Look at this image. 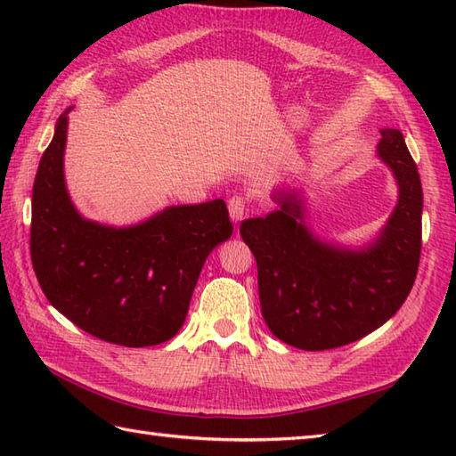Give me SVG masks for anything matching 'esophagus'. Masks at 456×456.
Segmentation results:
<instances>
[{
	"mask_svg": "<svg viewBox=\"0 0 456 456\" xmlns=\"http://www.w3.org/2000/svg\"><path fill=\"white\" fill-rule=\"evenodd\" d=\"M227 208H229V217L233 219V223H239L240 219L245 217L247 203H245V200L240 198V196H233V198H231L229 203H227Z\"/></svg>",
	"mask_w": 456,
	"mask_h": 456,
	"instance_id": "34e87169",
	"label": "esophagus"
}]
</instances>
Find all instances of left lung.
<instances>
[{"label": "left lung", "instance_id": "1", "mask_svg": "<svg viewBox=\"0 0 456 456\" xmlns=\"http://www.w3.org/2000/svg\"><path fill=\"white\" fill-rule=\"evenodd\" d=\"M376 157L390 168L398 201L364 245L325 239L309 225L302 190L273 191L278 209L240 223L258 266L263 317L280 341L327 351L376 331L411 292L421 253L423 191L398 129H380Z\"/></svg>", "mask_w": 456, "mask_h": 456}]
</instances>
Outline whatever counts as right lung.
Returning <instances> with one entry per match:
<instances>
[{
	"label": "right lung",
	"instance_id": "right-lung-1",
	"mask_svg": "<svg viewBox=\"0 0 456 456\" xmlns=\"http://www.w3.org/2000/svg\"><path fill=\"white\" fill-rule=\"evenodd\" d=\"M68 108L33 183L31 260L48 302L102 341L151 346L186 322L209 253L233 233L223 200L168 206L134 225L84 217L68 193Z\"/></svg>",
	"mask_w": 456,
	"mask_h": 456
}]
</instances>
